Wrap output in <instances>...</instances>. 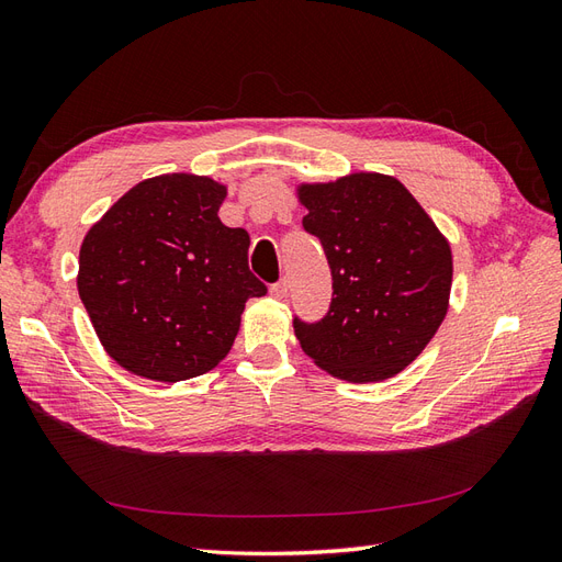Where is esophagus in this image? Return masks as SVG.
Returning <instances> with one entry per match:
<instances>
[{"label":"esophagus","instance_id":"obj_1","mask_svg":"<svg viewBox=\"0 0 562 562\" xmlns=\"http://www.w3.org/2000/svg\"><path fill=\"white\" fill-rule=\"evenodd\" d=\"M269 293H271V297H277V300H283L285 295H288V281L285 279H281L279 283H274L269 288Z\"/></svg>","mask_w":562,"mask_h":562}]
</instances>
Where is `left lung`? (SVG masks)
<instances>
[{"label":"left lung","mask_w":562,"mask_h":562,"mask_svg":"<svg viewBox=\"0 0 562 562\" xmlns=\"http://www.w3.org/2000/svg\"><path fill=\"white\" fill-rule=\"evenodd\" d=\"M305 232L322 240L333 297L314 324L293 318L307 357L350 383L404 371L445 322L451 248L402 181L355 172L302 184Z\"/></svg>","instance_id":"8db88e82"}]
</instances>
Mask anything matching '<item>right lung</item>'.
Segmentation results:
<instances>
[{"label":"right lung","instance_id":"obj_1","mask_svg":"<svg viewBox=\"0 0 562 562\" xmlns=\"http://www.w3.org/2000/svg\"><path fill=\"white\" fill-rule=\"evenodd\" d=\"M226 187L160 175L132 187L87 232L78 291L120 367L160 383L203 375L229 355L248 297L250 236L217 217Z\"/></svg>","mask_w":562,"mask_h":562}]
</instances>
